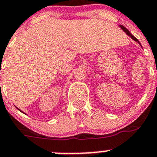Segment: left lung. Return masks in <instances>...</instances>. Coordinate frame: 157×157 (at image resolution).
<instances>
[{
  "label": "left lung",
  "instance_id": "8db88e82",
  "mask_svg": "<svg viewBox=\"0 0 157 157\" xmlns=\"http://www.w3.org/2000/svg\"><path fill=\"white\" fill-rule=\"evenodd\" d=\"M119 26H120V27H121V29H122V30H123V31H124V32L126 33V34H127V35H128V36H130V37H131V38H132V39H133L134 41L137 42V43H138L139 44H140V45L141 46V44H140V41H139L138 39H136V37H135V36H133V35H132V34H131V32H130L129 30H127V28H126V27H124V26H123V25H119Z\"/></svg>",
  "mask_w": 157,
  "mask_h": 157
}]
</instances>
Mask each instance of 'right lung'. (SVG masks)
<instances>
[{"instance_id":"obj_1","label":"right lung","mask_w":157,"mask_h":157,"mask_svg":"<svg viewBox=\"0 0 157 157\" xmlns=\"http://www.w3.org/2000/svg\"><path fill=\"white\" fill-rule=\"evenodd\" d=\"M19 110H20V109H19Z\"/></svg>"}]
</instances>
